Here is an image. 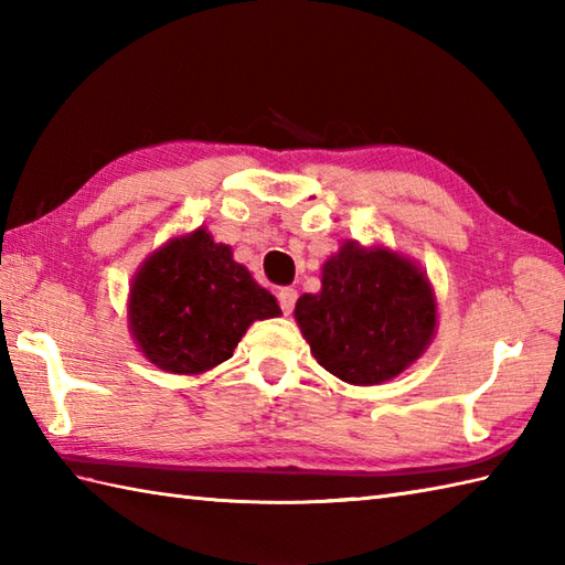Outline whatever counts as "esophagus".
<instances>
[{
	"mask_svg": "<svg viewBox=\"0 0 565 565\" xmlns=\"http://www.w3.org/2000/svg\"><path fill=\"white\" fill-rule=\"evenodd\" d=\"M276 298H279V306H281L284 313L289 316L291 310H294V306H296L298 294H296V289H279V294H276Z\"/></svg>",
	"mask_w": 565,
	"mask_h": 565,
	"instance_id": "obj_1",
	"label": "esophagus"
}]
</instances>
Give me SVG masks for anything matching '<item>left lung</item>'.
Wrapping results in <instances>:
<instances>
[{
    "label": "left lung",
    "mask_w": 565,
    "mask_h": 565,
    "mask_svg": "<svg viewBox=\"0 0 565 565\" xmlns=\"http://www.w3.org/2000/svg\"><path fill=\"white\" fill-rule=\"evenodd\" d=\"M294 318L322 369L352 386H379L435 340L437 296L411 257L347 239L322 264L320 291L298 298Z\"/></svg>",
    "instance_id": "obj_1"
}]
</instances>
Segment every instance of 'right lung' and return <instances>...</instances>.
I'll use <instances>...</instances> for the list:
<instances>
[{
    "instance_id": "add662e5",
    "label": "right lung",
    "mask_w": 565,
    "mask_h": 565,
    "mask_svg": "<svg viewBox=\"0 0 565 565\" xmlns=\"http://www.w3.org/2000/svg\"><path fill=\"white\" fill-rule=\"evenodd\" d=\"M276 316V298L203 225L148 255L128 291L134 342L167 374H206L233 356L252 322Z\"/></svg>"
}]
</instances>
